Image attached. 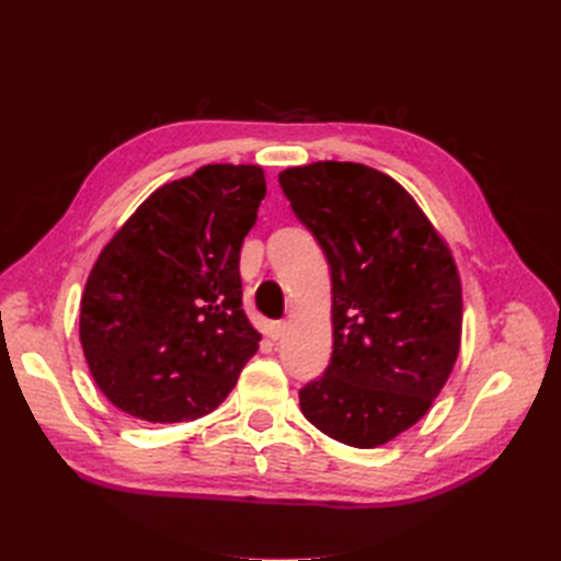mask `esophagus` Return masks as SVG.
<instances>
[{"label": "esophagus", "instance_id": "34e87169", "mask_svg": "<svg viewBox=\"0 0 561 561\" xmlns=\"http://www.w3.org/2000/svg\"><path fill=\"white\" fill-rule=\"evenodd\" d=\"M285 334V322L283 320H274V322H268V328H266V336L268 339H274V342H278V339Z\"/></svg>", "mask_w": 561, "mask_h": 561}]
</instances>
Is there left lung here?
Returning a JSON list of instances; mask_svg holds the SVG:
<instances>
[{"label":"left lung","mask_w":561,"mask_h":561,"mask_svg":"<svg viewBox=\"0 0 561 561\" xmlns=\"http://www.w3.org/2000/svg\"><path fill=\"white\" fill-rule=\"evenodd\" d=\"M332 276V358L299 390L301 414L348 447L386 445L431 410L461 346L451 252L402 186L363 163L278 175Z\"/></svg>","instance_id":"8db88e82"}]
</instances>
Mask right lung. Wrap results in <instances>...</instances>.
<instances>
[{
    "instance_id": "add662e5",
    "label": "right lung",
    "mask_w": 561,
    "mask_h": 561,
    "mask_svg": "<svg viewBox=\"0 0 561 561\" xmlns=\"http://www.w3.org/2000/svg\"><path fill=\"white\" fill-rule=\"evenodd\" d=\"M264 196L260 165H203L151 194L100 252L79 339L118 410L194 421L231 393L262 339L243 311L239 260Z\"/></svg>"
}]
</instances>
